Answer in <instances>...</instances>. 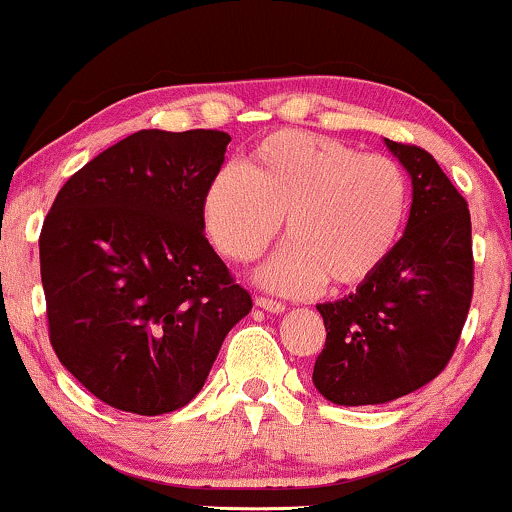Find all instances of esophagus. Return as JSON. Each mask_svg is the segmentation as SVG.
Instances as JSON below:
<instances>
[{"instance_id":"1","label":"esophagus","mask_w":512,"mask_h":512,"mask_svg":"<svg viewBox=\"0 0 512 512\" xmlns=\"http://www.w3.org/2000/svg\"><path fill=\"white\" fill-rule=\"evenodd\" d=\"M255 305L264 312H272V315H281V312H286V305L272 298H255Z\"/></svg>"}]
</instances>
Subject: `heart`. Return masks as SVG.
<instances>
[{
    "label": "heart",
    "instance_id": "1",
    "mask_svg": "<svg viewBox=\"0 0 512 512\" xmlns=\"http://www.w3.org/2000/svg\"><path fill=\"white\" fill-rule=\"evenodd\" d=\"M410 207L403 169L341 140L276 131L257 143L243 169L226 166L207 183L202 221L231 262L257 260L286 217L288 243L257 272L286 295L355 288L396 248Z\"/></svg>",
    "mask_w": 512,
    "mask_h": 512
}]
</instances>
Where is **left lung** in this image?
Instances as JSON below:
<instances>
[{
  "mask_svg": "<svg viewBox=\"0 0 512 512\" xmlns=\"http://www.w3.org/2000/svg\"><path fill=\"white\" fill-rule=\"evenodd\" d=\"M412 181L408 226L389 260L348 298L317 305L326 343L317 391L336 405H381L422 389L448 365L472 303L465 197L417 145L384 140Z\"/></svg>",
  "mask_w": 512,
  "mask_h": 512,
  "instance_id": "1",
  "label": "left lung"
}]
</instances>
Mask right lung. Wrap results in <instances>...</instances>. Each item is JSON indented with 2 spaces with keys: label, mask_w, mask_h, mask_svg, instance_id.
Masks as SVG:
<instances>
[{
  "label": "right lung",
  "mask_w": 512,
  "mask_h": 512,
  "mask_svg": "<svg viewBox=\"0 0 512 512\" xmlns=\"http://www.w3.org/2000/svg\"><path fill=\"white\" fill-rule=\"evenodd\" d=\"M229 133L138 131L76 171L40 233L49 341L102 403L188 405L252 298L205 238Z\"/></svg>",
  "instance_id": "right-lung-1"
}]
</instances>
